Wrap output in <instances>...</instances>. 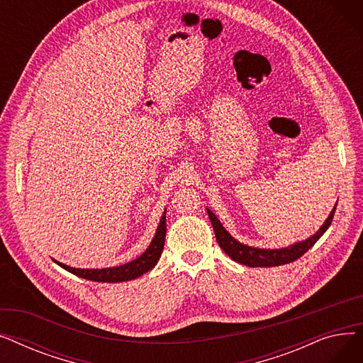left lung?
Here are the masks:
<instances>
[{
    "mask_svg": "<svg viewBox=\"0 0 363 363\" xmlns=\"http://www.w3.org/2000/svg\"><path fill=\"white\" fill-rule=\"evenodd\" d=\"M338 203V201H337ZM335 207L331 211L330 216L327 218V220L323 222V225L319 228V231H316V234H313L311 238L304 240V241H298L296 244H291L289 247H284V249H257V247H250L241 244L240 241H237L230 233H228L225 228L222 226L220 220L213 215L212 211L207 208V215L208 219L212 222V226L215 230V235H216V241L219 244L220 249L230 256L233 260L242 263L245 266H250V268H271V266H279V264H287L291 263L294 260H297L298 257H301L304 253H306L311 247H313V244L323 235L334 218L335 213Z\"/></svg>",
    "mask_w": 363,
    "mask_h": 363,
    "instance_id": "left-lung-1",
    "label": "left lung"
}]
</instances>
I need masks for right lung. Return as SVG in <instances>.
<instances>
[{"instance_id":"add662e5","label":"right lung","mask_w":363,"mask_h":363,"mask_svg":"<svg viewBox=\"0 0 363 363\" xmlns=\"http://www.w3.org/2000/svg\"><path fill=\"white\" fill-rule=\"evenodd\" d=\"M164 237H166V212L163 213L160 223L157 226V231L155 238L151 240L148 249L135 260L129 263L114 266V268H104V269H79V268H70L67 264H63L60 262L54 260L57 264L62 266L63 269L69 271L70 274L81 277L84 279L95 281V282H123L130 281L141 277L143 274L148 272L156 266L157 260L160 259V255L164 247Z\"/></svg>"}]
</instances>
